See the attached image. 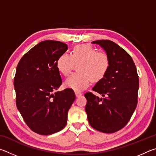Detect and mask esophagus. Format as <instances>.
<instances>
[{"label":"esophagus","mask_w":156,"mask_h":156,"mask_svg":"<svg viewBox=\"0 0 156 156\" xmlns=\"http://www.w3.org/2000/svg\"><path fill=\"white\" fill-rule=\"evenodd\" d=\"M75 94H76V97H79V96H80L81 95L83 94H82L80 91H75Z\"/></svg>","instance_id":"34e87169"}]
</instances>
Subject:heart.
Segmentation results:
<instances>
[{
    "mask_svg": "<svg viewBox=\"0 0 156 156\" xmlns=\"http://www.w3.org/2000/svg\"><path fill=\"white\" fill-rule=\"evenodd\" d=\"M80 72L73 73L66 80L67 87L80 91L87 87L91 80L98 81L105 77L109 68V59L105 53L98 52L89 44H79L73 49L72 55L64 53L57 59L56 67L65 76L72 71L74 63Z\"/></svg>",
    "mask_w": 156,
    "mask_h": 156,
    "instance_id": "1",
    "label": "heart"
}]
</instances>
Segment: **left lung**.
Here are the masks:
<instances>
[{
  "label": "left lung",
  "instance_id": "left-lung-1",
  "mask_svg": "<svg viewBox=\"0 0 156 156\" xmlns=\"http://www.w3.org/2000/svg\"><path fill=\"white\" fill-rule=\"evenodd\" d=\"M109 59V68L103 78L95 84L91 92L84 94L85 111L90 125L106 133L122 129L130 120L138 103L139 78L130 55L118 44L109 40L95 41Z\"/></svg>",
  "mask_w": 156,
  "mask_h": 156
}]
</instances>
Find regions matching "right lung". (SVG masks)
<instances>
[{"label":"right lung","mask_w":156,"mask_h":156,"mask_svg":"<svg viewBox=\"0 0 156 156\" xmlns=\"http://www.w3.org/2000/svg\"><path fill=\"white\" fill-rule=\"evenodd\" d=\"M67 49L62 42L42 41L17 65L14 80L17 108L29 127L41 135H51L65 127L76 99L72 89L56 92L62 84L56 61Z\"/></svg>","instance_id":"right-lung-1"}]
</instances>
